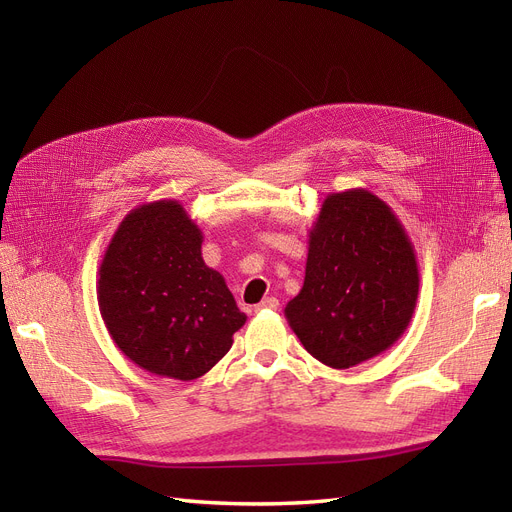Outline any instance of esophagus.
<instances>
[{"label": "esophagus", "mask_w": 512, "mask_h": 512, "mask_svg": "<svg viewBox=\"0 0 512 512\" xmlns=\"http://www.w3.org/2000/svg\"><path fill=\"white\" fill-rule=\"evenodd\" d=\"M258 312H267V309H271V312H277V309H280V301H277L275 297H267L265 301H260L258 303Z\"/></svg>", "instance_id": "obj_1"}]
</instances>
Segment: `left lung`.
I'll use <instances>...</instances> for the list:
<instances>
[{
	"mask_svg": "<svg viewBox=\"0 0 512 512\" xmlns=\"http://www.w3.org/2000/svg\"><path fill=\"white\" fill-rule=\"evenodd\" d=\"M418 282L404 224L382 198L352 188L324 198L309 230L303 288L284 314L314 359L348 369L404 335Z\"/></svg>",
	"mask_w": 512,
	"mask_h": 512,
	"instance_id": "8db88e82",
	"label": "left lung"
}]
</instances>
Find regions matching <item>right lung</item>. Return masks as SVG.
<instances>
[{
  "label": "right lung",
  "mask_w": 512,
  "mask_h": 512,
  "mask_svg": "<svg viewBox=\"0 0 512 512\" xmlns=\"http://www.w3.org/2000/svg\"><path fill=\"white\" fill-rule=\"evenodd\" d=\"M203 232L179 200L138 205L117 226L98 271V305L117 348L162 378L196 380L247 320L205 265Z\"/></svg>",
  "instance_id": "obj_1"
}]
</instances>
